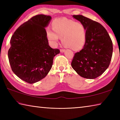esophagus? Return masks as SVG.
Masks as SVG:
<instances>
[{"instance_id":"obj_1","label":"esophagus","mask_w":120,"mask_h":120,"mask_svg":"<svg viewBox=\"0 0 120 120\" xmlns=\"http://www.w3.org/2000/svg\"><path fill=\"white\" fill-rule=\"evenodd\" d=\"M65 52V50L64 49H60V52L63 53V52Z\"/></svg>"}]
</instances>
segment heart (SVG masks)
I'll return each mask as SVG.
<instances>
[{
  "instance_id": "b5f03b06",
  "label": "heart",
  "mask_w": 120,
  "mask_h": 120,
  "mask_svg": "<svg viewBox=\"0 0 120 120\" xmlns=\"http://www.w3.org/2000/svg\"><path fill=\"white\" fill-rule=\"evenodd\" d=\"M52 28L53 31L48 28L46 33L48 39L52 43H57L59 38H62V44L73 50H79L84 45L87 31L82 22L62 18L52 22Z\"/></svg>"
}]
</instances>
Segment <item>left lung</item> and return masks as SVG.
Returning <instances> with one entry per match:
<instances>
[{
  "mask_svg": "<svg viewBox=\"0 0 120 120\" xmlns=\"http://www.w3.org/2000/svg\"><path fill=\"white\" fill-rule=\"evenodd\" d=\"M72 17L84 24L87 36L84 48L75 54L71 67L81 77L95 79L102 75L110 64L112 41L100 23L82 15Z\"/></svg>",
  "mask_w": 120,
  "mask_h": 120,
  "instance_id": "8db88e82",
  "label": "left lung"
}]
</instances>
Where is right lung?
<instances>
[{"label": "right lung", "instance_id": "add662e5", "mask_svg": "<svg viewBox=\"0 0 120 120\" xmlns=\"http://www.w3.org/2000/svg\"><path fill=\"white\" fill-rule=\"evenodd\" d=\"M51 17L38 15L23 23L11 36L8 56L11 70L29 84L44 78L52 68L54 56L60 53L49 45L45 28Z\"/></svg>", "mask_w": 120, "mask_h": 120}]
</instances>
